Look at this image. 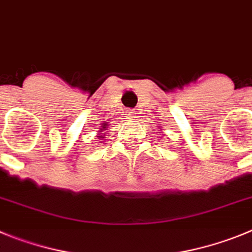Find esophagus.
<instances>
[{
  "instance_id": "1",
  "label": "esophagus",
  "mask_w": 252,
  "mask_h": 252,
  "mask_svg": "<svg viewBox=\"0 0 252 252\" xmlns=\"http://www.w3.org/2000/svg\"><path fill=\"white\" fill-rule=\"evenodd\" d=\"M135 110H127L126 111V115H127V117H130V119H135Z\"/></svg>"
}]
</instances>
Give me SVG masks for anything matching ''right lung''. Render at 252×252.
Wrapping results in <instances>:
<instances>
[{
    "label": "right lung",
    "instance_id": "obj_1",
    "mask_svg": "<svg viewBox=\"0 0 252 252\" xmlns=\"http://www.w3.org/2000/svg\"><path fill=\"white\" fill-rule=\"evenodd\" d=\"M100 138H101V137H100Z\"/></svg>",
    "mask_w": 252,
    "mask_h": 252
}]
</instances>
